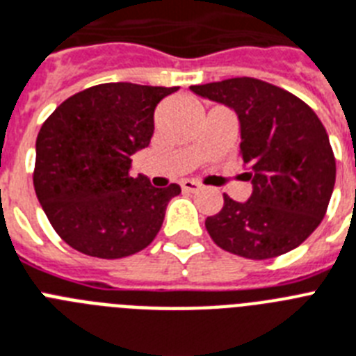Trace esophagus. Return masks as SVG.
<instances>
[{
  "label": "esophagus",
  "mask_w": 356,
  "mask_h": 356,
  "mask_svg": "<svg viewBox=\"0 0 356 356\" xmlns=\"http://www.w3.org/2000/svg\"><path fill=\"white\" fill-rule=\"evenodd\" d=\"M180 185H181V189L187 191V193H195V191H198L200 187H202V185L195 180H184Z\"/></svg>",
  "instance_id": "1"
}]
</instances>
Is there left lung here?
<instances>
[{
    "label": "left lung",
    "instance_id": "left-lung-1",
    "mask_svg": "<svg viewBox=\"0 0 356 356\" xmlns=\"http://www.w3.org/2000/svg\"><path fill=\"white\" fill-rule=\"evenodd\" d=\"M189 89L236 113L243 175L252 184L245 202L224 195L222 211L205 220L214 243L251 260L298 248L324 218L337 176L318 116L295 94L257 78Z\"/></svg>",
    "mask_w": 356,
    "mask_h": 356
}]
</instances>
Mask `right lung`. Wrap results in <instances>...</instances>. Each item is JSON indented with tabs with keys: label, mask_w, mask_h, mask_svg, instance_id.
Segmentation results:
<instances>
[{
	"label": "right lung",
	"mask_w": 356,
	"mask_h": 356,
	"mask_svg": "<svg viewBox=\"0 0 356 356\" xmlns=\"http://www.w3.org/2000/svg\"><path fill=\"white\" fill-rule=\"evenodd\" d=\"M176 90L127 81L94 85L65 99L41 125L34 189L70 248L113 260L154 240L180 185L158 189L129 169L151 143L156 105Z\"/></svg>",
	"instance_id": "add662e5"
}]
</instances>
